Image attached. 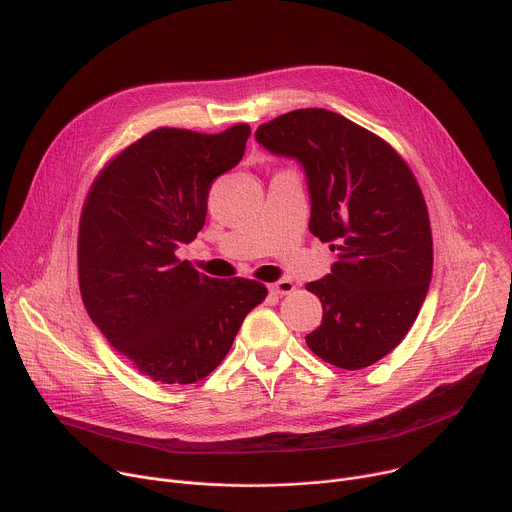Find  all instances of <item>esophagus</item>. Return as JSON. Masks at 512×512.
<instances>
[{
    "label": "esophagus",
    "instance_id": "esophagus-1",
    "mask_svg": "<svg viewBox=\"0 0 512 512\" xmlns=\"http://www.w3.org/2000/svg\"><path fill=\"white\" fill-rule=\"evenodd\" d=\"M294 289H296V285H294V281H289V279H279V281L269 285V291L273 296H287Z\"/></svg>",
    "mask_w": 512,
    "mask_h": 512
}]
</instances>
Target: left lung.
Instances as JSON below:
<instances>
[{"instance_id":"left-lung-1","label":"left lung","mask_w":512,"mask_h":512,"mask_svg":"<svg viewBox=\"0 0 512 512\" xmlns=\"http://www.w3.org/2000/svg\"><path fill=\"white\" fill-rule=\"evenodd\" d=\"M255 139L304 166L310 231L338 251L332 273L306 285L324 310L306 342L334 367H369L405 338L427 296L433 243L419 184L391 143L328 109L279 115Z\"/></svg>"}]
</instances>
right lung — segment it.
<instances>
[{
	"label": "right lung",
	"instance_id": "add662e5",
	"mask_svg": "<svg viewBox=\"0 0 512 512\" xmlns=\"http://www.w3.org/2000/svg\"><path fill=\"white\" fill-rule=\"evenodd\" d=\"M247 123L223 133L160 127L119 152L95 178L79 225L85 308L131 367L190 385L223 362L267 287L214 279L176 257L204 227L212 182L235 168Z\"/></svg>",
	"mask_w": 512,
	"mask_h": 512
}]
</instances>
